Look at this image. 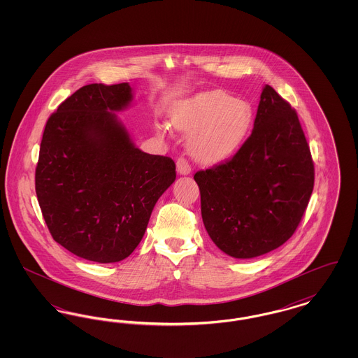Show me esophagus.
<instances>
[{"instance_id":"esophagus-1","label":"esophagus","mask_w":358,"mask_h":358,"mask_svg":"<svg viewBox=\"0 0 358 358\" xmlns=\"http://www.w3.org/2000/svg\"><path fill=\"white\" fill-rule=\"evenodd\" d=\"M176 166H177V171H178L180 174H189V173L192 171V166L189 165L187 158H184V157H180V158L177 159Z\"/></svg>"}]
</instances>
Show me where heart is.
Segmentation results:
<instances>
[{
  "label": "heart",
  "instance_id": "b5f03b06",
  "mask_svg": "<svg viewBox=\"0 0 358 358\" xmlns=\"http://www.w3.org/2000/svg\"><path fill=\"white\" fill-rule=\"evenodd\" d=\"M251 106L224 91L197 94L177 104L171 124L189 138V150L200 161L217 162L234 153L252 124Z\"/></svg>",
  "mask_w": 358,
  "mask_h": 358
}]
</instances>
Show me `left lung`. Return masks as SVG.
<instances>
[{
    "label": "left lung",
    "instance_id": "1",
    "mask_svg": "<svg viewBox=\"0 0 358 358\" xmlns=\"http://www.w3.org/2000/svg\"><path fill=\"white\" fill-rule=\"evenodd\" d=\"M201 216L227 255L251 259L296 231L314 187V162L296 111L266 85L254 130L231 159L197 171Z\"/></svg>",
    "mask_w": 358,
    "mask_h": 358
}]
</instances>
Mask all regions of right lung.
Listing matches in <instances>:
<instances>
[{
  "label": "right lung",
  "mask_w": 358,
  "mask_h": 358,
  "mask_svg": "<svg viewBox=\"0 0 358 358\" xmlns=\"http://www.w3.org/2000/svg\"><path fill=\"white\" fill-rule=\"evenodd\" d=\"M129 83L85 85L47 120L34 185L52 238L73 255L115 263L143 238L154 205L176 180L169 157L136 148L115 111Z\"/></svg>",
  "instance_id": "add662e5"
}]
</instances>
